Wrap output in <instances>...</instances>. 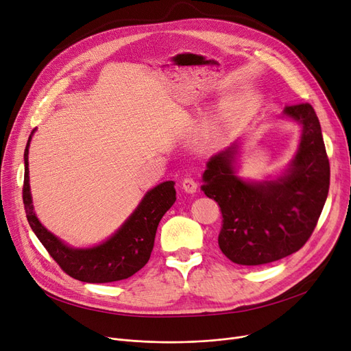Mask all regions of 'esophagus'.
<instances>
[{"label": "esophagus", "mask_w": 351, "mask_h": 351, "mask_svg": "<svg viewBox=\"0 0 351 351\" xmlns=\"http://www.w3.org/2000/svg\"><path fill=\"white\" fill-rule=\"evenodd\" d=\"M182 188L186 193H195L197 191V183L192 178H186L182 182Z\"/></svg>", "instance_id": "esophagus-1"}]
</instances>
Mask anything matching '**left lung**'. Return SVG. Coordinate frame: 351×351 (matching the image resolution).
Returning <instances> with one entry per match:
<instances>
[{
	"mask_svg": "<svg viewBox=\"0 0 351 351\" xmlns=\"http://www.w3.org/2000/svg\"><path fill=\"white\" fill-rule=\"evenodd\" d=\"M280 118L300 125L296 155L274 178L237 175L239 141L213 155L202 191L223 216L219 247L233 263L257 266L298 252L315 230L330 185L322 128L310 104L286 106Z\"/></svg>",
	"mask_w": 351,
	"mask_h": 351,
	"instance_id": "1",
	"label": "left lung"
}]
</instances>
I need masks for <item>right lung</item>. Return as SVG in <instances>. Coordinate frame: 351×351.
<instances>
[{
	"label": "right lung",
	"mask_w": 351,
	"mask_h": 351,
	"mask_svg": "<svg viewBox=\"0 0 351 351\" xmlns=\"http://www.w3.org/2000/svg\"><path fill=\"white\" fill-rule=\"evenodd\" d=\"M35 129L24 152L23 199L28 223L52 259L71 278L86 283H110L131 278L149 261L158 225L176 200L175 182L166 180L147 191L122 226L104 242L89 247H72L51 233L36 217L32 205L28 154Z\"/></svg>",
	"instance_id": "add662e5"
}]
</instances>
